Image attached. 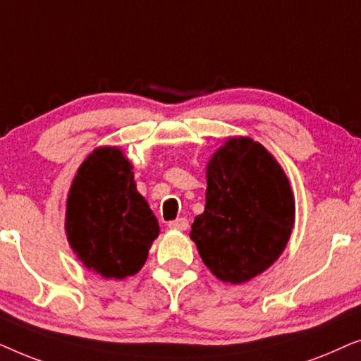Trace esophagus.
Instances as JSON below:
<instances>
[{"label":"esophagus","mask_w":361,"mask_h":361,"mask_svg":"<svg viewBox=\"0 0 361 361\" xmlns=\"http://www.w3.org/2000/svg\"><path fill=\"white\" fill-rule=\"evenodd\" d=\"M167 226H169L171 230L184 231V230H187V226H189V221H187L185 219H177V220L169 221V224H167Z\"/></svg>","instance_id":"esophagus-1"}]
</instances>
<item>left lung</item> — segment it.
<instances>
[{
    "mask_svg": "<svg viewBox=\"0 0 361 361\" xmlns=\"http://www.w3.org/2000/svg\"><path fill=\"white\" fill-rule=\"evenodd\" d=\"M205 209L190 230L204 264L224 283L243 284L273 266L295 221L290 182L250 136H231L207 162Z\"/></svg>",
    "mask_w": 361,
    "mask_h": 361,
    "instance_id": "1",
    "label": "left lung"
}]
</instances>
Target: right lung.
<instances>
[{"label": "right lung", "mask_w": 361, "mask_h": 361, "mask_svg": "<svg viewBox=\"0 0 361 361\" xmlns=\"http://www.w3.org/2000/svg\"><path fill=\"white\" fill-rule=\"evenodd\" d=\"M159 231L125 152L116 146L93 149L73 176L66 202L67 241L82 264L105 279L135 276Z\"/></svg>", "instance_id": "right-lung-1"}]
</instances>
